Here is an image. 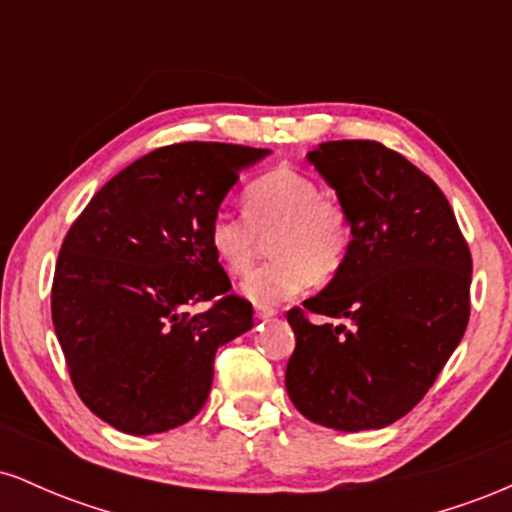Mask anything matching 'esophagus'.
<instances>
[{"mask_svg":"<svg viewBox=\"0 0 512 512\" xmlns=\"http://www.w3.org/2000/svg\"><path fill=\"white\" fill-rule=\"evenodd\" d=\"M274 315H276L274 308H255L257 320H269V317H274Z\"/></svg>","mask_w":512,"mask_h":512,"instance_id":"1","label":"esophagus"}]
</instances>
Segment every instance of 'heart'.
<instances>
[{
  "mask_svg": "<svg viewBox=\"0 0 512 512\" xmlns=\"http://www.w3.org/2000/svg\"><path fill=\"white\" fill-rule=\"evenodd\" d=\"M245 216L219 211L209 221L207 243L226 272L245 274L264 238L274 262L248 274L240 293L267 308L308 289L313 279L339 272L351 248L344 207L322 197L320 185L293 168H274L243 192Z\"/></svg>",
  "mask_w": 512,
  "mask_h": 512,
  "instance_id": "heart-1",
  "label": "heart"
}]
</instances>
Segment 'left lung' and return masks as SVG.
<instances>
[{
    "mask_svg": "<svg viewBox=\"0 0 512 512\" xmlns=\"http://www.w3.org/2000/svg\"><path fill=\"white\" fill-rule=\"evenodd\" d=\"M351 223V248L308 313L286 315L296 349L286 366L293 407L356 433L402 419L436 383L469 322L472 255L440 187L378 142L308 151Z\"/></svg>",
    "mask_w": 512,
    "mask_h": 512,
    "instance_id": "8db88e82",
    "label": "left lung"
}]
</instances>
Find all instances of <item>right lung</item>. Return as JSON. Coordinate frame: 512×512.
I'll return each instance as SVG.
<instances>
[{"label": "right lung", "mask_w": 512, "mask_h": 512, "mask_svg": "<svg viewBox=\"0 0 512 512\" xmlns=\"http://www.w3.org/2000/svg\"><path fill=\"white\" fill-rule=\"evenodd\" d=\"M269 149L163 146L105 182L64 238L52 325L72 383L98 419L151 436L195 419L216 349L252 330V305L207 243L209 221ZM217 303L204 314L192 304Z\"/></svg>", "instance_id": "obj_1"}]
</instances>
